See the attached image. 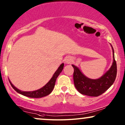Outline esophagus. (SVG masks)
<instances>
[{"label":"esophagus","instance_id":"obj_1","mask_svg":"<svg viewBox=\"0 0 125 125\" xmlns=\"http://www.w3.org/2000/svg\"><path fill=\"white\" fill-rule=\"evenodd\" d=\"M72 59L71 57H67L65 59V62L66 63V64H69L72 62Z\"/></svg>","mask_w":125,"mask_h":125}]
</instances>
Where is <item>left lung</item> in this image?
<instances>
[{
  "instance_id": "1",
  "label": "left lung",
  "mask_w": 125,
  "mask_h": 125,
  "mask_svg": "<svg viewBox=\"0 0 125 125\" xmlns=\"http://www.w3.org/2000/svg\"><path fill=\"white\" fill-rule=\"evenodd\" d=\"M113 62L110 69L98 79H91L85 76L77 66L72 65L74 68L73 80L76 89L82 94L97 97L102 94L113 84L117 76V64L114 59L112 45Z\"/></svg>"
}]
</instances>
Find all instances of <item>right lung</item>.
<instances>
[{
    "instance_id": "add662e5",
    "label": "right lung",
    "mask_w": 125,
    "mask_h": 125,
    "mask_svg": "<svg viewBox=\"0 0 125 125\" xmlns=\"http://www.w3.org/2000/svg\"><path fill=\"white\" fill-rule=\"evenodd\" d=\"M64 64L62 63L58 69H57L54 73L52 77L51 78V80L48 82L47 83L46 85H44L43 87H42V88L39 89L38 90H35V91H31V92H24V91H21L19 89H18V88H16L12 83H11V82L9 80V81L10 83V84L12 87L13 89L15 91L18 92V93L24 95V96L31 97V98H42V97H45L46 95H49L52 91L53 89L54 85H55L56 80L57 79V77L59 76L61 72H62L63 68H64Z\"/></svg>"
}]
</instances>
